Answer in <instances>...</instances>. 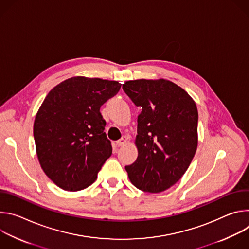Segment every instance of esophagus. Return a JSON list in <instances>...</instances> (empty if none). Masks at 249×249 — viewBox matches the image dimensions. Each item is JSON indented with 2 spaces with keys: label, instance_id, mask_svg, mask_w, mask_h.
I'll return each mask as SVG.
<instances>
[{
  "label": "esophagus",
  "instance_id": "34e87169",
  "mask_svg": "<svg viewBox=\"0 0 249 249\" xmlns=\"http://www.w3.org/2000/svg\"><path fill=\"white\" fill-rule=\"evenodd\" d=\"M127 141H128V137H127V136H123L120 140H118V141L116 142V145H117L118 147H122V146H124V145L127 143Z\"/></svg>",
  "mask_w": 249,
  "mask_h": 249
}]
</instances>
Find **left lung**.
<instances>
[{"label":"left lung","mask_w":249,"mask_h":249,"mask_svg":"<svg viewBox=\"0 0 249 249\" xmlns=\"http://www.w3.org/2000/svg\"><path fill=\"white\" fill-rule=\"evenodd\" d=\"M122 89L142 108L135 140L138 158L125 169L140 190L162 192L181 178L196 153V103L183 89L163 79L128 81Z\"/></svg>","instance_id":"obj_1"}]
</instances>
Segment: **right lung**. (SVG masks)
Wrapping results in <instances>:
<instances>
[{"label":"right lung","instance_id":"add662e5","mask_svg":"<svg viewBox=\"0 0 249 249\" xmlns=\"http://www.w3.org/2000/svg\"><path fill=\"white\" fill-rule=\"evenodd\" d=\"M116 81L74 77L53 88L35 116L33 136L39 163L67 191L91 185L112 154L100 106L117 94Z\"/></svg>","mask_w":249,"mask_h":249}]
</instances>
